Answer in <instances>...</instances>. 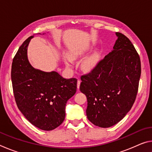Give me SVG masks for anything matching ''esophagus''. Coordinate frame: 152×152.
I'll use <instances>...</instances> for the list:
<instances>
[{
  "instance_id": "obj_1",
  "label": "esophagus",
  "mask_w": 152,
  "mask_h": 152,
  "mask_svg": "<svg viewBox=\"0 0 152 152\" xmlns=\"http://www.w3.org/2000/svg\"><path fill=\"white\" fill-rule=\"evenodd\" d=\"M80 80H78V82H77V88H78V89L80 88Z\"/></svg>"
}]
</instances>
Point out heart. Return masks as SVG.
Instances as JSON below:
<instances>
[{"label":"heart","mask_w":152,"mask_h":152,"mask_svg":"<svg viewBox=\"0 0 152 152\" xmlns=\"http://www.w3.org/2000/svg\"><path fill=\"white\" fill-rule=\"evenodd\" d=\"M85 50H73L68 52V57L70 58L71 60H76L78 58L82 57L86 53ZM64 63H65L66 66L68 68L72 66V62L70 60H69L68 58H64ZM99 61V55L97 53H94L92 55L88 56V58L82 61L81 64V68L84 71H91L93 69L95 66Z\"/></svg>","instance_id":"1"}]
</instances>
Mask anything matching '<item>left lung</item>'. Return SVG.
<instances>
[{"label":"left lung","mask_w":152,"mask_h":152,"mask_svg":"<svg viewBox=\"0 0 152 152\" xmlns=\"http://www.w3.org/2000/svg\"><path fill=\"white\" fill-rule=\"evenodd\" d=\"M116 35L113 50L81 76L80 86L87 98V118L103 128L117 124L132 109L141 76L140 58L134 46L122 33Z\"/></svg>","instance_id":"left-lung-1"}]
</instances>
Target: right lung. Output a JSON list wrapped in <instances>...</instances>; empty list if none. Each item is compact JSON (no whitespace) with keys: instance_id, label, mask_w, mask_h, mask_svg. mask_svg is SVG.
I'll use <instances>...</instances> for the list:
<instances>
[{"instance_id":"right-lung-1","label":"right lung","mask_w":152,"mask_h":152,"mask_svg":"<svg viewBox=\"0 0 152 152\" xmlns=\"http://www.w3.org/2000/svg\"><path fill=\"white\" fill-rule=\"evenodd\" d=\"M32 37L23 43L12 60L14 96L20 111L31 124L51 131L64 121L66 102L76 93L77 79H66L56 72H45L32 67L27 58Z\"/></svg>"}]
</instances>
